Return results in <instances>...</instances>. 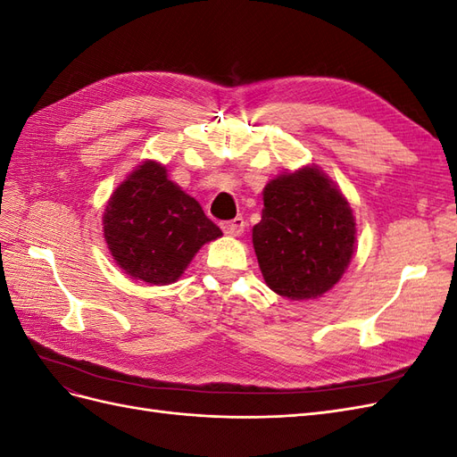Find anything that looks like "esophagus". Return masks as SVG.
I'll list each match as a JSON object with an SVG mask.
<instances>
[{
    "instance_id": "34e87169",
    "label": "esophagus",
    "mask_w": 457,
    "mask_h": 457,
    "mask_svg": "<svg viewBox=\"0 0 457 457\" xmlns=\"http://www.w3.org/2000/svg\"><path fill=\"white\" fill-rule=\"evenodd\" d=\"M220 228H223V232L228 234V237H240L245 228V220L242 217H237V219L227 220V223L220 225Z\"/></svg>"
}]
</instances>
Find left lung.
I'll use <instances>...</instances> for the list:
<instances>
[{"instance_id":"8db88e82","label":"left lung","mask_w":457,"mask_h":457,"mask_svg":"<svg viewBox=\"0 0 457 457\" xmlns=\"http://www.w3.org/2000/svg\"><path fill=\"white\" fill-rule=\"evenodd\" d=\"M262 205L252 238L265 284L292 301L322 297L354 253L351 204L312 163L270 179Z\"/></svg>"}]
</instances>
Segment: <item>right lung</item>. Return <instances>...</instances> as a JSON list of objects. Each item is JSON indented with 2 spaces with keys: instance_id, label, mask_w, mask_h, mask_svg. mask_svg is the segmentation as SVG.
<instances>
[{
  "instance_id": "add662e5",
  "label": "right lung",
  "mask_w": 457,
  "mask_h": 457,
  "mask_svg": "<svg viewBox=\"0 0 457 457\" xmlns=\"http://www.w3.org/2000/svg\"><path fill=\"white\" fill-rule=\"evenodd\" d=\"M103 234L116 265L150 286L177 282L204 244L223 237L156 160L137 165L112 192Z\"/></svg>"
}]
</instances>
